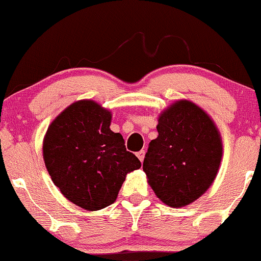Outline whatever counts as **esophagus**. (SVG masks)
<instances>
[{
	"instance_id": "esophagus-1",
	"label": "esophagus",
	"mask_w": 261,
	"mask_h": 261,
	"mask_svg": "<svg viewBox=\"0 0 261 261\" xmlns=\"http://www.w3.org/2000/svg\"><path fill=\"white\" fill-rule=\"evenodd\" d=\"M144 155H146V151H144V150H140L137 153V158H138V159H140L141 163L144 160Z\"/></svg>"
}]
</instances>
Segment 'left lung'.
Wrapping results in <instances>:
<instances>
[{"instance_id":"1","label":"left lung","mask_w":261,"mask_h":261,"mask_svg":"<svg viewBox=\"0 0 261 261\" xmlns=\"http://www.w3.org/2000/svg\"><path fill=\"white\" fill-rule=\"evenodd\" d=\"M143 171L155 195L179 208L203 195L218 173L222 136L212 118L189 100H178L158 118Z\"/></svg>"}]
</instances>
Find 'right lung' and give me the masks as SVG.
I'll return each instance as SVG.
<instances>
[{"label": "right lung", "mask_w": 261, "mask_h": 261, "mask_svg": "<svg viewBox=\"0 0 261 261\" xmlns=\"http://www.w3.org/2000/svg\"><path fill=\"white\" fill-rule=\"evenodd\" d=\"M112 113L92 100H79L51 121L43 138V159L53 183L72 203L98 211L117 200L126 174L141 161L111 130Z\"/></svg>", "instance_id": "add662e5"}]
</instances>
